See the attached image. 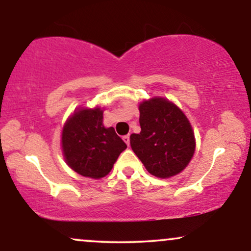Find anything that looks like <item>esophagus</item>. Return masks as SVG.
I'll return each mask as SVG.
<instances>
[{
	"instance_id": "34e87169",
	"label": "esophagus",
	"mask_w": 251,
	"mask_h": 251,
	"mask_svg": "<svg viewBox=\"0 0 251 251\" xmlns=\"http://www.w3.org/2000/svg\"><path fill=\"white\" fill-rule=\"evenodd\" d=\"M123 139H124V142H125L126 144H127V145H129V134H126V135H124V137H123Z\"/></svg>"
}]
</instances>
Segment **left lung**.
Wrapping results in <instances>:
<instances>
[{
	"instance_id": "obj_1",
	"label": "left lung",
	"mask_w": 251,
	"mask_h": 251,
	"mask_svg": "<svg viewBox=\"0 0 251 251\" xmlns=\"http://www.w3.org/2000/svg\"><path fill=\"white\" fill-rule=\"evenodd\" d=\"M139 134H131L133 152L151 175L169 178L186 168L195 152V135L188 118L163 98L139 106Z\"/></svg>"
}]
</instances>
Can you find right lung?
<instances>
[{
	"mask_svg": "<svg viewBox=\"0 0 251 251\" xmlns=\"http://www.w3.org/2000/svg\"><path fill=\"white\" fill-rule=\"evenodd\" d=\"M126 148L113 127L102 125L100 108L74 112L63 127L62 151L66 162L83 177H105Z\"/></svg>",
	"mask_w": 251,
	"mask_h": 251,
	"instance_id": "1",
	"label": "right lung"
}]
</instances>
